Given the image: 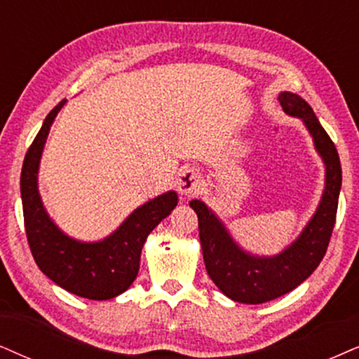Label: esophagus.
Segmentation results:
<instances>
[{"label":"esophagus","instance_id":"1","mask_svg":"<svg viewBox=\"0 0 359 359\" xmlns=\"http://www.w3.org/2000/svg\"><path fill=\"white\" fill-rule=\"evenodd\" d=\"M203 185V180L198 172L192 169L184 170L179 177V182H177V190H179L182 195H190V194H198L201 192Z\"/></svg>","mask_w":359,"mask_h":359}]
</instances>
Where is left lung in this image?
Segmentation results:
<instances>
[{
    "instance_id": "1",
    "label": "left lung",
    "mask_w": 359,
    "mask_h": 359,
    "mask_svg": "<svg viewBox=\"0 0 359 359\" xmlns=\"http://www.w3.org/2000/svg\"><path fill=\"white\" fill-rule=\"evenodd\" d=\"M278 101L287 114L302 117L326 164L323 201L300 238L278 257H252L240 250L224 225L201 201L190 202V207L198 217V235L208 276L222 293L233 302L248 305L275 300L281 294L292 292L316 270L323 260L333 233L341 189V164L338 151L323 126L316 119L313 109L300 96L292 93H281Z\"/></svg>"
}]
</instances>
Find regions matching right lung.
<instances>
[{
  "instance_id": "obj_1",
  "label": "right lung",
  "mask_w": 359,
  "mask_h": 359,
  "mask_svg": "<svg viewBox=\"0 0 359 359\" xmlns=\"http://www.w3.org/2000/svg\"><path fill=\"white\" fill-rule=\"evenodd\" d=\"M65 102L62 99L49 112L22 162L21 198L26 237L36 265L54 283L89 300H109L133 285L146 238L177 205V194L167 192L147 202L116 233L99 243H79L59 232L44 212L36 180L49 127Z\"/></svg>"
}]
</instances>
